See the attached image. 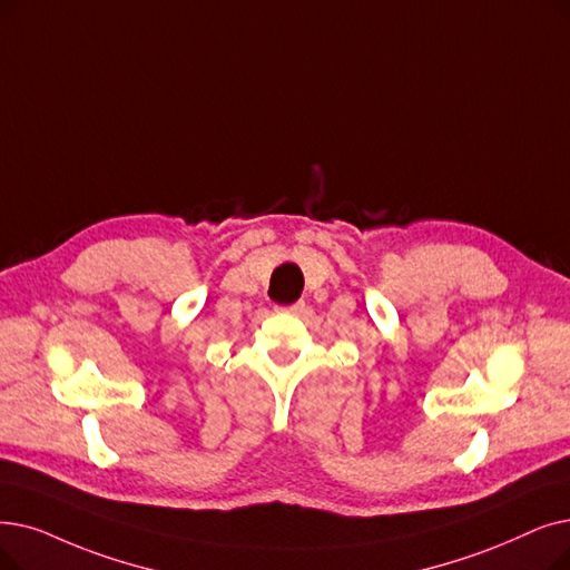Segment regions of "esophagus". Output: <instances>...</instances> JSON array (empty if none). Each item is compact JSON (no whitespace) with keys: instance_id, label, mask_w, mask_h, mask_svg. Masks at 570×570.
Segmentation results:
<instances>
[{"instance_id":"obj_1","label":"esophagus","mask_w":570,"mask_h":570,"mask_svg":"<svg viewBox=\"0 0 570 570\" xmlns=\"http://www.w3.org/2000/svg\"><path fill=\"white\" fill-rule=\"evenodd\" d=\"M282 309L288 312V314H303V312H305V303L298 301V303H293V305H288V307H282Z\"/></svg>"}]
</instances>
